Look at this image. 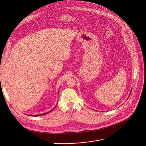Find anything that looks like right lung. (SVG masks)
<instances>
[{"mask_svg":"<svg viewBox=\"0 0 146 146\" xmlns=\"http://www.w3.org/2000/svg\"><path fill=\"white\" fill-rule=\"evenodd\" d=\"M53 111V110H51V111H49V112H51V111ZM47 112V113H48ZM46 113H42V114H40V115H30V116H41V115H45V114H46Z\"/></svg>","mask_w":146,"mask_h":146,"instance_id":"1","label":"right lung"}]
</instances>
